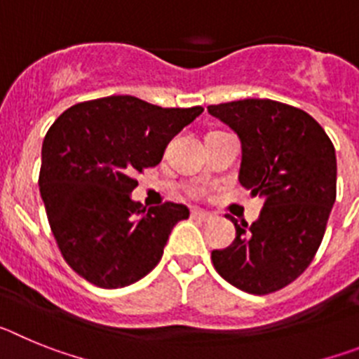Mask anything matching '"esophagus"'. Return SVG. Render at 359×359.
<instances>
[{
	"label": "esophagus",
	"mask_w": 359,
	"mask_h": 359,
	"mask_svg": "<svg viewBox=\"0 0 359 359\" xmlns=\"http://www.w3.org/2000/svg\"><path fill=\"white\" fill-rule=\"evenodd\" d=\"M190 217L198 219V221H203V223H205V221H210L212 215L207 214V212L198 210V208H192V210H190Z\"/></svg>",
	"instance_id": "34e87169"
}]
</instances>
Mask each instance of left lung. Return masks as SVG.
I'll list each match as a JSON object with an SVG mask.
<instances>
[{"label": "left lung", "mask_w": 359, "mask_h": 359, "mask_svg": "<svg viewBox=\"0 0 359 359\" xmlns=\"http://www.w3.org/2000/svg\"><path fill=\"white\" fill-rule=\"evenodd\" d=\"M243 145L239 182L264 199L236 241L212 252L217 273L252 294L286 287L315 259L336 199V154L331 138L306 111L269 98L208 106Z\"/></svg>", "instance_id": "left-lung-1"}]
</instances>
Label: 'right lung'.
Segmentation results:
<instances>
[{"label": "right lung", "instance_id": "add662e5", "mask_svg": "<svg viewBox=\"0 0 359 359\" xmlns=\"http://www.w3.org/2000/svg\"><path fill=\"white\" fill-rule=\"evenodd\" d=\"M203 113L131 97L88 100L66 109L41 151L39 190L52 233L75 273L115 290L140 280L163 255L189 208L131 199L136 172L156 167L170 140Z\"/></svg>", "mask_w": 359, "mask_h": 359}]
</instances>
